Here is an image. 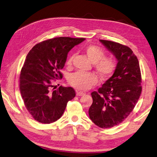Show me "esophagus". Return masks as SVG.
<instances>
[{
    "label": "esophagus",
    "instance_id": "esophagus-1",
    "mask_svg": "<svg viewBox=\"0 0 157 157\" xmlns=\"http://www.w3.org/2000/svg\"><path fill=\"white\" fill-rule=\"evenodd\" d=\"M84 94V93H83V92H82V91H78L77 92V93H76V95L78 97H80V96H83V95Z\"/></svg>",
    "mask_w": 157,
    "mask_h": 157
}]
</instances>
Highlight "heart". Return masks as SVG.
Segmentation results:
<instances>
[{
	"instance_id": "1",
	"label": "heart",
	"mask_w": 157,
	"mask_h": 157,
	"mask_svg": "<svg viewBox=\"0 0 157 157\" xmlns=\"http://www.w3.org/2000/svg\"><path fill=\"white\" fill-rule=\"evenodd\" d=\"M84 52L90 62L94 64L95 70L101 78H107L113 72L116 67L114 60L112 58L104 57L105 53L100 48L96 45H88L85 48ZM72 60L73 56L68 58L67 65H71ZM97 82V76L93 73L75 72L71 75L69 78V84L79 90H89Z\"/></svg>"
}]
</instances>
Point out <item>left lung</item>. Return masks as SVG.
Here are the masks:
<instances>
[{"label": "left lung", "instance_id": "obj_1", "mask_svg": "<svg viewBox=\"0 0 157 157\" xmlns=\"http://www.w3.org/2000/svg\"><path fill=\"white\" fill-rule=\"evenodd\" d=\"M115 56L117 64L111 78L91 93L93 104L88 110L91 121L101 128L118 125L130 114L142 93L139 61L126 45L99 40Z\"/></svg>", "mask_w": 157, "mask_h": 157}]
</instances>
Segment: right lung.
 <instances>
[{
  "label": "right lung",
  "mask_w": 157,
  "mask_h": 157,
  "mask_svg": "<svg viewBox=\"0 0 157 157\" xmlns=\"http://www.w3.org/2000/svg\"><path fill=\"white\" fill-rule=\"evenodd\" d=\"M84 38L56 37L35 45L27 54L20 77V90L24 105L35 121L50 124L59 119L68 101L75 96L71 87L54 90L52 79L63 78L60 69L67 54Z\"/></svg>",
  "instance_id": "add662e5"
}]
</instances>
